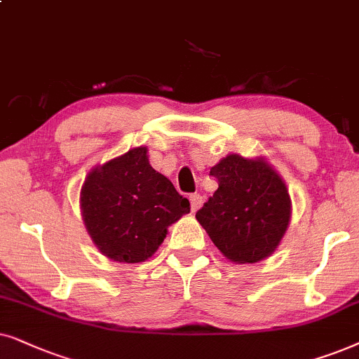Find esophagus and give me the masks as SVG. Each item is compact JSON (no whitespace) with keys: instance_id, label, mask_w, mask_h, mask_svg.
Returning a JSON list of instances; mask_svg holds the SVG:
<instances>
[{"instance_id":"esophagus-1","label":"esophagus","mask_w":359,"mask_h":359,"mask_svg":"<svg viewBox=\"0 0 359 359\" xmlns=\"http://www.w3.org/2000/svg\"><path fill=\"white\" fill-rule=\"evenodd\" d=\"M202 203H203L202 195H198V194L190 195V207H192V212H197V210L202 207Z\"/></svg>"}]
</instances>
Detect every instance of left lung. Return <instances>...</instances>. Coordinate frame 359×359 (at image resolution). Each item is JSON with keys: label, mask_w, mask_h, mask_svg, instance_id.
<instances>
[{"label": "left lung", "mask_w": 359, "mask_h": 359, "mask_svg": "<svg viewBox=\"0 0 359 359\" xmlns=\"http://www.w3.org/2000/svg\"><path fill=\"white\" fill-rule=\"evenodd\" d=\"M217 192L198 210V223L229 261L251 264L274 252L290 222V198L262 159L229 154L210 169Z\"/></svg>", "instance_id": "left-lung-1"}]
</instances>
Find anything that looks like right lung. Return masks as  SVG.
<instances>
[{"label": "right lung", "instance_id": "add662e5", "mask_svg": "<svg viewBox=\"0 0 359 359\" xmlns=\"http://www.w3.org/2000/svg\"><path fill=\"white\" fill-rule=\"evenodd\" d=\"M80 203L93 243L118 262L146 261L164 241L167 226L190 212L189 200L152 169L142 146L95 167Z\"/></svg>", "mask_w": 359, "mask_h": 359}]
</instances>
